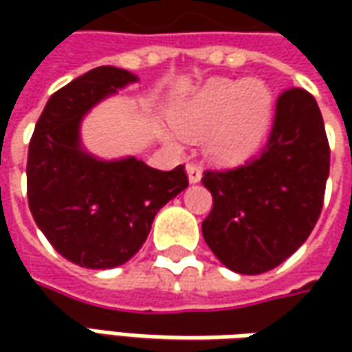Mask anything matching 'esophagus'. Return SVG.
I'll use <instances>...</instances> for the list:
<instances>
[{
  "mask_svg": "<svg viewBox=\"0 0 352 352\" xmlns=\"http://www.w3.org/2000/svg\"><path fill=\"white\" fill-rule=\"evenodd\" d=\"M186 172H188V180H190V184H197L201 180V168H199L197 164H194V162H190V164L186 166Z\"/></svg>",
  "mask_w": 352,
  "mask_h": 352,
  "instance_id": "obj_1",
  "label": "esophagus"
}]
</instances>
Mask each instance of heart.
<instances>
[{
	"label": "heart",
	"mask_w": 352,
	"mask_h": 352,
	"mask_svg": "<svg viewBox=\"0 0 352 352\" xmlns=\"http://www.w3.org/2000/svg\"><path fill=\"white\" fill-rule=\"evenodd\" d=\"M274 96L261 80H211L174 113L188 141L208 137V153L221 162L250 156L268 135Z\"/></svg>",
	"instance_id": "b5f03b06"
}]
</instances>
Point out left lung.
<instances>
[{
  "label": "left lung",
  "instance_id": "obj_1",
  "mask_svg": "<svg viewBox=\"0 0 352 352\" xmlns=\"http://www.w3.org/2000/svg\"><path fill=\"white\" fill-rule=\"evenodd\" d=\"M327 176L329 142L318 102L302 88L286 89L261 155L201 178L213 196L201 223L208 247L239 274L276 268L318 223Z\"/></svg>",
  "mask_w": 352,
  "mask_h": 352
}]
</instances>
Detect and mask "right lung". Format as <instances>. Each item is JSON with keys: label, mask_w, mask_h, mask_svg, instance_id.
Masks as SVG:
<instances>
[{"label": "right lung", "mask_w": 352, "mask_h": 352, "mask_svg": "<svg viewBox=\"0 0 352 352\" xmlns=\"http://www.w3.org/2000/svg\"><path fill=\"white\" fill-rule=\"evenodd\" d=\"M139 78L100 66L50 96L34 125L27 197L34 223L70 263L105 270L133 258L162 206L188 188L184 166L151 168L135 156L102 160L82 146L80 125L94 105Z\"/></svg>", "instance_id": "obj_1"}]
</instances>
